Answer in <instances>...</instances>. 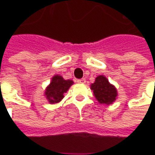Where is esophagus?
<instances>
[{"instance_id":"34e87169","label":"esophagus","mask_w":155,"mask_h":155,"mask_svg":"<svg viewBox=\"0 0 155 155\" xmlns=\"http://www.w3.org/2000/svg\"><path fill=\"white\" fill-rule=\"evenodd\" d=\"M77 82H78V84H85V83H86V79H85V78H81V79H78Z\"/></svg>"}]
</instances>
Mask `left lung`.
Instances as JSON below:
<instances>
[{
  "label": "left lung",
  "instance_id": "1",
  "mask_svg": "<svg viewBox=\"0 0 155 155\" xmlns=\"http://www.w3.org/2000/svg\"><path fill=\"white\" fill-rule=\"evenodd\" d=\"M91 89L93 91L95 98L101 104H112L118 96L116 87L110 84L104 75H99L96 78L95 82L91 84Z\"/></svg>",
  "mask_w": 155,
  "mask_h": 155
}]
</instances>
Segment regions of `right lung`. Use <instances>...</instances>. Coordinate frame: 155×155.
<instances>
[{
  "label": "right lung",
  "mask_w": 155,
  "mask_h": 155,
  "mask_svg": "<svg viewBox=\"0 0 155 155\" xmlns=\"http://www.w3.org/2000/svg\"><path fill=\"white\" fill-rule=\"evenodd\" d=\"M73 84L74 82L71 79H64L62 76L54 75L49 85L45 88L44 93L45 98L51 104L59 103L64 98V93L67 92Z\"/></svg>",
  "instance_id": "right-lung-1"
}]
</instances>
